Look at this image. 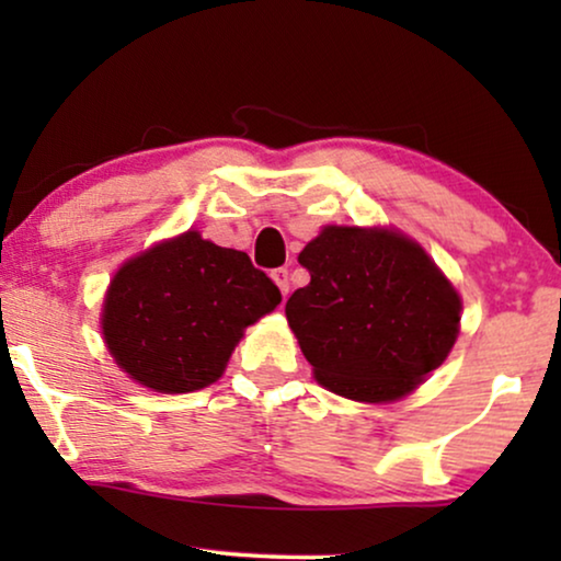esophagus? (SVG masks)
Instances as JSON below:
<instances>
[{
	"mask_svg": "<svg viewBox=\"0 0 561 561\" xmlns=\"http://www.w3.org/2000/svg\"><path fill=\"white\" fill-rule=\"evenodd\" d=\"M273 275V280H275V286H278L280 288V294L283 296H288V288H290V278H288V271H286V267H275V271L271 273Z\"/></svg>",
	"mask_w": 561,
	"mask_h": 561,
	"instance_id": "obj_1",
	"label": "esophagus"
}]
</instances>
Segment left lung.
Here are the masks:
<instances>
[{
    "label": "left lung",
    "mask_w": 561,
    "mask_h": 561,
    "mask_svg": "<svg viewBox=\"0 0 561 561\" xmlns=\"http://www.w3.org/2000/svg\"><path fill=\"white\" fill-rule=\"evenodd\" d=\"M298 263L311 283L294 290L286 317L332 393L393 401L449 355L462 304L416 242L386 229L327 227Z\"/></svg>",
    "instance_id": "1"
}]
</instances>
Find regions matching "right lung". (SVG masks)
I'll use <instances>...</instances> for the list:
<instances>
[{"label": "right lung", "instance_id": "1", "mask_svg": "<svg viewBox=\"0 0 561 561\" xmlns=\"http://www.w3.org/2000/svg\"><path fill=\"white\" fill-rule=\"evenodd\" d=\"M278 304V286L248 252L186 232L114 275L102 329L129 378L160 393H191L225 373L242 329Z\"/></svg>", "mask_w": 561, "mask_h": 561}]
</instances>
